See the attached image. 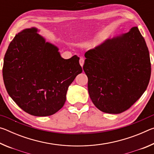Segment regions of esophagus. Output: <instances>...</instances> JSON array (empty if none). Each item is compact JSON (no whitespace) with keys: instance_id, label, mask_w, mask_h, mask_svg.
I'll return each instance as SVG.
<instances>
[{"instance_id":"1","label":"esophagus","mask_w":154,"mask_h":154,"mask_svg":"<svg viewBox=\"0 0 154 154\" xmlns=\"http://www.w3.org/2000/svg\"><path fill=\"white\" fill-rule=\"evenodd\" d=\"M79 64H80V65L82 66H83V64H84V59H83V58H80V59H79Z\"/></svg>"}]
</instances>
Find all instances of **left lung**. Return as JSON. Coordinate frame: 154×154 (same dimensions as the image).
Wrapping results in <instances>:
<instances>
[{
	"instance_id": "obj_1",
	"label": "left lung",
	"mask_w": 154,
	"mask_h": 154,
	"mask_svg": "<svg viewBox=\"0 0 154 154\" xmlns=\"http://www.w3.org/2000/svg\"><path fill=\"white\" fill-rule=\"evenodd\" d=\"M83 69L90 97L106 113L126 111L145 92L151 77L145 41L137 27L85 52Z\"/></svg>"
}]
</instances>
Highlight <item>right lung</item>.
Here are the masks:
<instances>
[{
  "instance_id": "1",
  "label": "right lung",
  "mask_w": 154,
  "mask_h": 154,
  "mask_svg": "<svg viewBox=\"0 0 154 154\" xmlns=\"http://www.w3.org/2000/svg\"><path fill=\"white\" fill-rule=\"evenodd\" d=\"M35 28L17 34L5 55L2 76L9 95L25 112L49 116L66 101L69 86L82 72L79 58H61Z\"/></svg>"
}]
</instances>
